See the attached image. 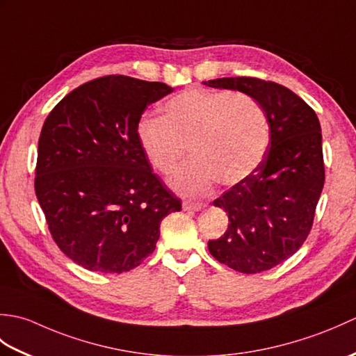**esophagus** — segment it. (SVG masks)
I'll list each match as a JSON object with an SVG mask.
<instances>
[{"mask_svg":"<svg viewBox=\"0 0 356 356\" xmlns=\"http://www.w3.org/2000/svg\"><path fill=\"white\" fill-rule=\"evenodd\" d=\"M184 208L186 211H200L203 208L202 203H194V202H185L184 203Z\"/></svg>","mask_w":356,"mask_h":356,"instance_id":"1","label":"esophagus"}]
</instances>
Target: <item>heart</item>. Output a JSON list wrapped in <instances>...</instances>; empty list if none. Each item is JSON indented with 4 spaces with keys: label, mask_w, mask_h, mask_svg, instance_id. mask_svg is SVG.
<instances>
[{
    "label": "heart",
    "mask_w": 356,
    "mask_h": 356,
    "mask_svg": "<svg viewBox=\"0 0 356 356\" xmlns=\"http://www.w3.org/2000/svg\"><path fill=\"white\" fill-rule=\"evenodd\" d=\"M138 139L149 165L162 174L174 171L188 147L191 161L171 177V186L202 195L216 180L232 186L259 168L269 147V119L246 93L190 88L165 102L162 118H142Z\"/></svg>",
    "instance_id": "heart-1"
}]
</instances>
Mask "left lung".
<instances>
[{
	"label": "left lung",
	"instance_id": "left-lung-1",
	"mask_svg": "<svg viewBox=\"0 0 356 356\" xmlns=\"http://www.w3.org/2000/svg\"><path fill=\"white\" fill-rule=\"evenodd\" d=\"M203 84L238 90L268 113L269 147L251 176L213 202L228 213V229L209 240L217 261L243 274L283 263L311 232L324 186L321 127L315 111L277 82L259 78H218Z\"/></svg>",
	"mask_w": 356,
	"mask_h": 356
}]
</instances>
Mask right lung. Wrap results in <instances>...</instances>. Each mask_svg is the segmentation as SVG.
I'll return each mask as SVG.
<instances>
[{
    "mask_svg": "<svg viewBox=\"0 0 356 356\" xmlns=\"http://www.w3.org/2000/svg\"><path fill=\"white\" fill-rule=\"evenodd\" d=\"M172 90L111 74L74 88L45 119L35 193L53 240L79 266L104 274L139 266L161 222L182 209L138 139L142 113Z\"/></svg>",
    "mask_w": 356,
    "mask_h": 356,
    "instance_id": "right-lung-1",
    "label": "right lung"
}]
</instances>
